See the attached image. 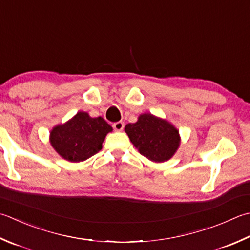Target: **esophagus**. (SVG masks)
I'll return each instance as SVG.
<instances>
[{"label": "esophagus", "instance_id": "obj_1", "mask_svg": "<svg viewBox=\"0 0 250 250\" xmlns=\"http://www.w3.org/2000/svg\"><path fill=\"white\" fill-rule=\"evenodd\" d=\"M124 126H125V124L122 121H118V122H115L114 125H112V128H114L115 131H122L124 130Z\"/></svg>", "mask_w": 250, "mask_h": 250}]
</instances>
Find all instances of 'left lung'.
I'll return each instance as SVG.
<instances>
[{"instance_id": "8db88e82", "label": "left lung", "mask_w": 250, "mask_h": 250, "mask_svg": "<svg viewBox=\"0 0 250 250\" xmlns=\"http://www.w3.org/2000/svg\"><path fill=\"white\" fill-rule=\"evenodd\" d=\"M125 131L140 154L153 163L168 161L180 147L179 130L168 120L149 112L141 114L138 121L125 126Z\"/></svg>"}]
</instances>
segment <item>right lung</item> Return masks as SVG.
I'll list each match as a JSON object with an SVG mask.
<instances>
[{
  "label": "right lung",
  "mask_w": 250,
  "mask_h": 250,
  "mask_svg": "<svg viewBox=\"0 0 250 250\" xmlns=\"http://www.w3.org/2000/svg\"><path fill=\"white\" fill-rule=\"evenodd\" d=\"M111 131L102 117L92 118L85 111H78L65 124L54 126L50 132V143L62 158L80 163L99 153Z\"/></svg>",
  "instance_id": "add662e5"
}]
</instances>
